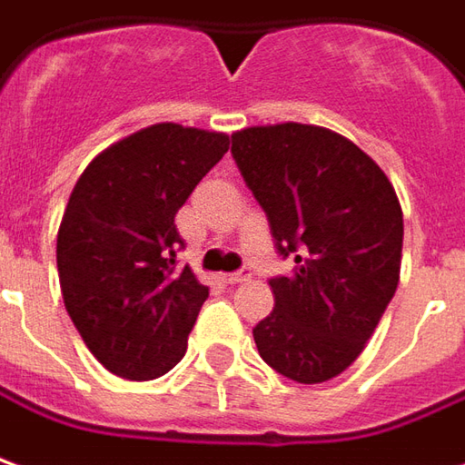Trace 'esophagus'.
I'll return each instance as SVG.
<instances>
[{"mask_svg": "<svg viewBox=\"0 0 465 465\" xmlns=\"http://www.w3.org/2000/svg\"><path fill=\"white\" fill-rule=\"evenodd\" d=\"M226 284H243V282H249L252 279V272L249 269H239V272H233V274H226Z\"/></svg>", "mask_w": 465, "mask_h": 465, "instance_id": "1", "label": "esophagus"}]
</instances>
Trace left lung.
<instances>
[{"mask_svg": "<svg viewBox=\"0 0 465 465\" xmlns=\"http://www.w3.org/2000/svg\"><path fill=\"white\" fill-rule=\"evenodd\" d=\"M243 183L269 219L289 277L254 327L259 355L304 385L337 378L362 352L401 279L402 211L380 165L317 125L282 123L232 135Z\"/></svg>", "mask_w": 465, "mask_h": 465, "instance_id": "1", "label": "left lung"}]
</instances>
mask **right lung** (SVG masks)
Instances as JSON below:
<instances>
[{
  "label": "right lung",
  "mask_w": 465,
  "mask_h": 465,
  "mask_svg": "<svg viewBox=\"0 0 465 465\" xmlns=\"http://www.w3.org/2000/svg\"><path fill=\"white\" fill-rule=\"evenodd\" d=\"M226 151L223 133L158 123L110 145L74 183L57 233L63 300L118 378H161L186 355L209 287L178 269L173 219Z\"/></svg>",
  "instance_id": "1"
}]
</instances>
